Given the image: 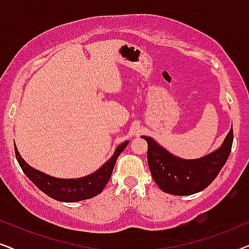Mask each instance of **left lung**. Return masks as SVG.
<instances>
[{
	"label": "left lung",
	"mask_w": 249,
	"mask_h": 249,
	"mask_svg": "<svg viewBox=\"0 0 249 249\" xmlns=\"http://www.w3.org/2000/svg\"><path fill=\"white\" fill-rule=\"evenodd\" d=\"M142 137L147 142V162L154 181L164 193L187 196L202 192L219 175L232 147L233 129H230L219 149L197 160L177 158L151 137Z\"/></svg>",
	"instance_id": "left-lung-1"
}]
</instances>
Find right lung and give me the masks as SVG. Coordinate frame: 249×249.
<instances>
[{"label": "right lung", "instance_id": "obj_1", "mask_svg": "<svg viewBox=\"0 0 249 249\" xmlns=\"http://www.w3.org/2000/svg\"><path fill=\"white\" fill-rule=\"evenodd\" d=\"M128 142H124L119 145L113 156L107 163H104L103 166L98 169L96 172L79 179H59L47 176L38 170L30 168L25 162V160L20 156L16 145L15 151L16 158L18 160L22 171L38 187V189L50 196L51 198L59 200V202L72 203L91 198L103 192L104 187L107 186V181L111 178L117 159L128 145Z\"/></svg>", "mask_w": 249, "mask_h": 249}]
</instances>
